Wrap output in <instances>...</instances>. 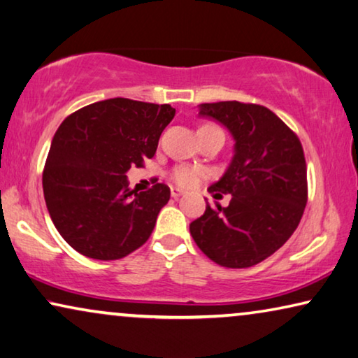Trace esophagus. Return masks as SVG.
Masks as SVG:
<instances>
[{
	"mask_svg": "<svg viewBox=\"0 0 358 358\" xmlns=\"http://www.w3.org/2000/svg\"><path fill=\"white\" fill-rule=\"evenodd\" d=\"M170 194H172L173 199H178V197L183 194V191L178 189V188H172V189H170Z\"/></svg>",
	"mask_w": 358,
	"mask_h": 358,
	"instance_id": "esophagus-1",
	"label": "esophagus"
}]
</instances>
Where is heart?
Instances as JSON below:
<instances>
[{"instance_id": "1", "label": "heart", "mask_w": 358, "mask_h": 358, "mask_svg": "<svg viewBox=\"0 0 358 358\" xmlns=\"http://www.w3.org/2000/svg\"><path fill=\"white\" fill-rule=\"evenodd\" d=\"M207 172L201 167H189V165H178L170 173V180L175 185L181 186V188H191L194 186L201 178H204Z\"/></svg>"}]
</instances>
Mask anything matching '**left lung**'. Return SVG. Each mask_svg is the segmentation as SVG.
I'll use <instances>...</instances> for the list:
<instances>
[{
    "mask_svg": "<svg viewBox=\"0 0 358 358\" xmlns=\"http://www.w3.org/2000/svg\"><path fill=\"white\" fill-rule=\"evenodd\" d=\"M233 136V157L209 191L230 193L227 207L206 206L189 223L202 252L227 268H248L276 252L301 222L307 204V167L294 131L270 109L239 101L197 106Z\"/></svg>",
    "mask_w": 358,
    "mask_h": 358,
    "instance_id": "left-lung-1",
    "label": "left lung"
}]
</instances>
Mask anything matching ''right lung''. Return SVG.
I'll list each match as a JSON object with an SVG mask.
<instances>
[{"label": "right lung", "instance_id": "1", "mask_svg": "<svg viewBox=\"0 0 358 358\" xmlns=\"http://www.w3.org/2000/svg\"><path fill=\"white\" fill-rule=\"evenodd\" d=\"M173 115L170 104L112 98L85 106L57 128L43 193L56 230L77 252L117 260L151 236L170 189L156 183L138 193L127 172L154 157Z\"/></svg>", "mask_w": 358, "mask_h": 358}]
</instances>
